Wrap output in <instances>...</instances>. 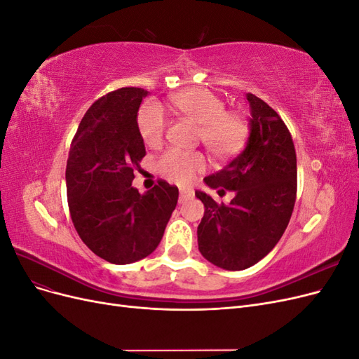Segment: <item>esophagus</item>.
<instances>
[{
	"label": "esophagus",
	"mask_w": 359,
	"mask_h": 359,
	"mask_svg": "<svg viewBox=\"0 0 359 359\" xmlns=\"http://www.w3.org/2000/svg\"><path fill=\"white\" fill-rule=\"evenodd\" d=\"M193 196V190L190 189H181L180 190V203H184L187 199H190Z\"/></svg>",
	"instance_id": "1"
}]
</instances>
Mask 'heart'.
<instances>
[{
  "label": "heart",
  "mask_w": 359,
  "mask_h": 359,
  "mask_svg": "<svg viewBox=\"0 0 359 359\" xmlns=\"http://www.w3.org/2000/svg\"><path fill=\"white\" fill-rule=\"evenodd\" d=\"M170 104L199 124V139L217 157L236 154L248 135L247 119L238 112L224 111V102L219 95L203 88L184 90L170 97ZM137 130L149 147L158 145L165 135L166 119L160 106L145 103L137 114ZM206 166L201 153H189L177 148L168 149L157 161V169L169 181L187 184Z\"/></svg>",
  "instance_id": "b5f03b06"
}]
</instances>
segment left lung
Instances as JSON below:
<instances>
[{"instance_id": "1", "label": "left lung", "mask_w": 359, "mask_h": 359, "mask_svg": "<svg viewBox=\"0 0 359 359\" xmlns=\"http://www.w3.org/2000/svg\"><path fill=\"white\" fill-rule=\"evenodd\" d=\"M243 153L203 181L235 191L229 205L196 191L205 212L198 226L202 256L215 266L241 271L264 259L280 241L297 199V153L283 119L255 94ZM222 189V191H224Z\"/></svg>"}]
</instances>
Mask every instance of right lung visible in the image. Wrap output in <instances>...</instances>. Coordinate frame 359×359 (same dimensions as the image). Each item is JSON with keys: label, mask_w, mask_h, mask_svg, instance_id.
Listing matches in <instances>:
<instances>
[{"label": "right lung", "mask_w": 359, "mask_h": 359, "mask_svg": "<svg viewBox=\"0 0 359 359\" xmlns=\"http://www.w3.org/2000/svg\"><path fill=\"white\" fill-rule=\"evenodd\" d=\"M148 91L126 86L94 102L78 127L66 168L76 232L94 255L115 265L136 262L160 244L178 189L160 180L140 194L133 170L145 157L137 111Z\"/></svg>", "instance_id": "1"}]
</instances>
